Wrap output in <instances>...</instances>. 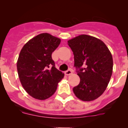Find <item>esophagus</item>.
<instances>
[{"label":"esophagus","instance_id":"1","mask_svg":"<svg viewBox=\"0 0 128 128\" xmlns=\"http://www.w3.org/2000/svg\"><path fill=\"white\" fill-rule=\"evenodd\" d=\"M72 72H73V71H72V69H69V70H68L67 71L65 72V74L67 75V76H69V75L72 74Z\"/></svg>","mask_w":128,"mask_h":128}]
</instances>
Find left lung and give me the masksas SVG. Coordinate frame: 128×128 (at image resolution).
Instances as JSON below:
<instances>
[{"mask_svg":"<svg viewBox=\"0 0 128 128\" xmlns=\"http://www.w3.org/2000/svg\"><path fill=\"white\" fill-rule=\"evenodd\" d=\"M74 55L80 83L73 88L78 98L92 101L102 95L113 72L112 55L105 44L94 36L81 34L68 41Z\"/></svg>","mask_w":128,"mask_h":128,"instance_id":"left-lung-1","label":"left lung"}]
</instances>
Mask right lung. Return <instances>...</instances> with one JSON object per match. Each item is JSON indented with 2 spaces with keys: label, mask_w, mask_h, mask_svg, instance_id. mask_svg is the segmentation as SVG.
<instances>
[{
  "label": "right lung",
  "mask_w": 128,
  "mask_h": 128,
  "mask_svg": "<svg viewBox=\"0 0 128 128\" xmlns=\"http://www.w3.org/2000/svg\"><path fill=\"white\" fill-rule=\"evenodd\" d=\"M60 40L49 33H41L28 41L22 49L17 60L20 82L30 96L45 100L56 92L64 74L56 69L52 52Z\"/></svg>",
  "instance_id": "1"
}]
</instances>
